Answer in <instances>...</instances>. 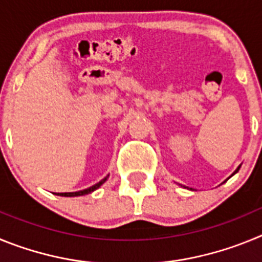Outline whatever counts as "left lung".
<instances>
[{"label": "left lung", "mask_w": 262, "mask_h": 262, "mask_svg": "<svg viewBox=\"0 0 262 262\" xmlns=\"http://www.w3.org/2000/svg\"><path fill=\"white\" fill-rule=\"evenodd\" d=\"M237 170H239V168H237V169H236V172H237ZM236 172H235V173H236Z\"/></svg>", "instance_id": "left-lung-1"}]
</instances>
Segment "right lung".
<instances>
[{"mask_svg": "<svg viewBox=\"0 0 262 262\" xmlns=\"http://www.w3.org/2000/svg\"><path fill=\"white\" fill-rule=\"evenodd\" d=\"M107 180V177H105L103 180H101V181L98 182V184L93 185V186L88 187V189H85V190H80V191H75V193H57V195H61V196H77V195H85V194H89L92 193V191H94L96 189H98L101 185L103 184V182Z\"/></svg>", "mask_w": 262, "mask_h": 262, "instance_id": "right-lung-1", "label": "right lung"}]
</instances>
